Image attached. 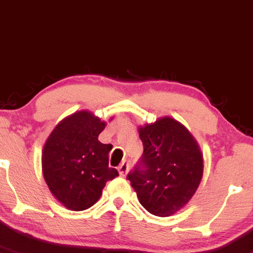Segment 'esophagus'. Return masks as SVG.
Wrapping results in <instances>:
<instances>
[{"mask_svg":"<svg viewBox=\"0 0 253 253\" xmlns=\"http://www.w3.org/2000/svg\"><path fill=\"white\" fill-rule=\"evenodd\" d=\"M127 171H129V163L123 162L120 167H118V173H120L122 177H124L127 174Z\"/></svg>","mask_w":253,"mask_h":253,"instance_id":"esophagus-1","label":"esophagus"}]
</instances>
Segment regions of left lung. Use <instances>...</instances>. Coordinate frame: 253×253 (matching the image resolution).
<instances>
[{
	"mask_svg": "<svg viewBox=\"0 0 253 253\" xmlns=\"http://www.w3.org/2000/svg\"><path fill=\"white\" fill-rule=\"evenodd\" d=\"M138 133L143 156L127 180L148 212L173 215L188 204L203 179L200 147L185 126L168 116L138 126Z\"/></svg>",
	"mask_w": 253,
	"mask_h": 253,
	"instance_id": "8db88e82",
	"label": "left lung"
}]
</instances>
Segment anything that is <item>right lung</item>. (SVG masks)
<instances>
[{"instance_id": "obj_1", "label": "right lung", "mask_w": 253, "mask_h": 253, "mask_svg": "<svg viewBox=\"0 0 253 253\" xmlns=\"http://www.w3.org/2000/svg\"><path fill=\"white\" fill-rule=\"evenodd\" d=\"M105 126L106 122L82 110L59 122L44 142L43 179L53 197L68 210L90 209L99 200L106 182L118 176L109 167L112 145L98 141Z\"/></svg>"}]
</instances>
